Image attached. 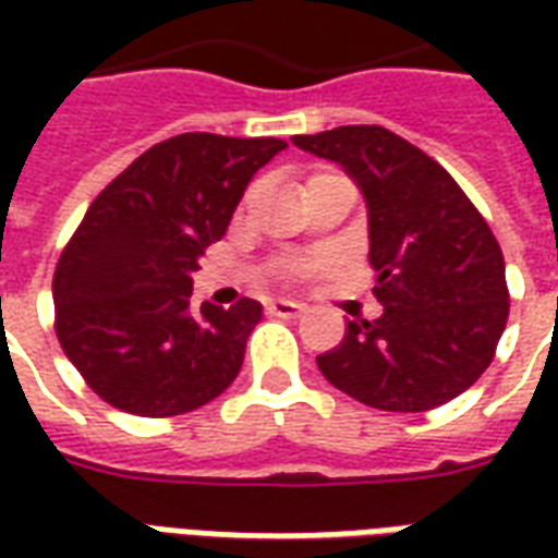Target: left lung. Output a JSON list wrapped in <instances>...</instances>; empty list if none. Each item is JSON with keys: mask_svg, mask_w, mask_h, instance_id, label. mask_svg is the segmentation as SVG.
Returning a JSON list of instances; mask_svg holds the SVG:
<instances>
[{"mask_svg": "<svg viewBox=\"0 0 558 558\" xmlns=\"http://www.w3.org/2000/svg\"><path fill=\"white\" fill-rule=\"evenodd\" d=\"M278 151V140L182 134L140 155L89 206L56 266V338L110 407L184 415L239 376L263 304L235 290L199 299L194 275Z\"/></svg>", "mask_w": 558, "mask_h": 558, "instance_id": "obj_1", "label": "left lung"}]
</instances>
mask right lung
Listing matches in <instances>:
<instances>
[{
	"label": "right lung",
	"mask_w": 558,
	"mask_h": 558,
	"mask_svg": "<svg viewBox=\"0 0 558 558\" xmlns=\"http://www.w3.org/2000/svg\"><path fill=\"white\" fill-rule=\"evenodd\" d=\"M340 160L371 215L376 304L316 364L364 407L427 412L463 395L496 355L508 323L505 259L478 208L421 148L376 125L292 140Z\"/></svg>",
	"instance_id": "add662e5"
}]
</instances>
